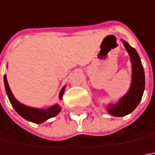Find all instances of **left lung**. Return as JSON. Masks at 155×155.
<instances>
[{"mask_svg": "<svg viewBox=\"0 0 155 155\" xmlns=\"http://www.w3.org/2000/svg\"><path fill=\"white\" fill-rule=\"evenodd\" d=\"M124 47L128 51L132 65V81L130 90L117 104H109L107 107L108 113L114 116H125L131 113L139 104L145 88V76L143 64L139 55L135 49L125 41H122Z\"/></svg>", "mask_w": 155, "mask_h": 155, "instance_id": "1", "label": "left lung"}]
</instances>
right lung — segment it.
I'll list each match as a JSON object with an SVG mask.
<instances>
[{
  "instance_id": "right-lung-1",
  "label": "right lung",
  "mask_w": 155,
  "mask_h": 155,
  "mask_svg": "<svg viewBox=\"0 0 155 155\" xmlns=\"http://www.w3.org/2000/svg\"><path fill=\"white\" fill-rule=\"evenodd\" d=\"M4 84H5V88H6L7 97L9 98V101L11 103L12 106L13 107V108L15 109L17 113L20 116H22L24 119L29 120V121L36 123V124H41V123L46 121L48 119L56 116L61 111V108H60L58 104H55L54 106L47 108V109H39V108H30V107H28V106H25L24 104H20L19 102L12 95L11 90H10V87H9V85L7 83L6 75H4ZM64 88L65 87H64L60 91V99H62V97H63Z\"/></svg>"
}]
</instances>
